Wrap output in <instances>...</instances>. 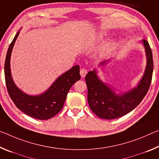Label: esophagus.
Instances as JSON below:
<instances>
[{
	"mask_svg": "<svg viewBox=\"0 0 159 159\" xmlns=\"http://www.w3.org/2000/svg\"><path fill=\"white\" fill-rule=\"evenodd\" d=\"M88 73V70L85 69V68H82V69H80V74L81 75L82 78H84L85 76V75L87 74Z\"/></svg>",
	"mask_w": 159,
	"mask_h": 159,
	"instance_id": "1",
	"label": "esophagus"
}]
</instances>
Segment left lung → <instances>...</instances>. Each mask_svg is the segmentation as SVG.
<instances>
[{"label":"left lung","instance_id":"obj_1","mask_svg":"<svg viewBox=\"0 0 159 159\" xmlns=\"http://www.w3.org/2000/svg\"><path fill=\"white\" fill-rule=\"evenodd\" d=\"M147 64L142 80L138 86L130 91L117 95L107 85L98 79L95 70L85 75L88 88V102L90 110L102 119L112 120L120 117L139 105L147 95L152 83L153 63L152 49L146 39L143 40ZM106 61L100 63L104 64Z\"/></svg>","mask_w":159,"mask_h":159}]
</instances>
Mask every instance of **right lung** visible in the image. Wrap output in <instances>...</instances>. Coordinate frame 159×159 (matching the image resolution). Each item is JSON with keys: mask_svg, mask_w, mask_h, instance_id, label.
Listing matches in <instances>:
<instances>
[{"mask_svg": "<svg viewBox=\"0 0 159 159\" xmlns=\"http://www.w3.org/2000/svg\"><path fill=\"white\" fill-rule=\"evenodd\" d=\"M18 34L19 32L10 44L5 61V79L7 92L16 107L26 115L38 120L50 119L61 111L69 90L80 80L79 66L76 65L60 75L43 94L37 96L26 95L15 85L10 67L12 49Z\"/></svg>", "mask_w": 159, "mask_h": 159, "instance_id": "1", "label": "right lung"}]
</instances>
